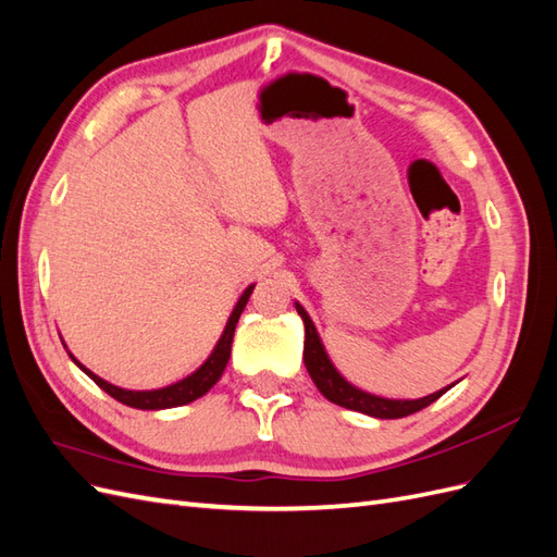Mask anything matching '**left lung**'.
<instances>
[{"label": "left lung", "mask_w": 557, "mask_h": 557, "mask_svg": "<svg viewBox=\"0 0 557 557\" xmlns=\"http://www.w3.org/2000/svg\"><path fill=\"white\" fill-rule=\"evenodd\" d=\"M295 307H297V313L301 315V320H305V330H307L305 332L307 334V342H305L307 372L313 379L318 391L323 393L330 401L339 404V407L374 416V418H404V416H411L420 409L430 407L432 401L440 399L450 387L448 385V387H444V391L432 393L423 399H385V397H376V395H369V393L360 391V387L350 385L339 372H336L334 364L330 362L327 352H325L323 344H320V336L311 323L309 313L305 311V307L297 305V301H295Z\"/></svg>", "instance_id": "1"}]
</instances>
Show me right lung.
I'll return each instance as SVG.
<instances>
[{
  "label": "right lung",
  "instance_id": "obj_1",
  "mask_svg": "<svg viewBox=\"0 0 557 557\" xmlns=\"http://www.w3.org/2000/svg\"><path fill=\"white\" fill-rule=\"evenodd\" d=\"M252 293V285H248V288L244 290V295L239 297L237 307H234L227 325L223 330V336L218 339L215 348L211 356L207 358V362L201 364L195 374H190L188 379H183L174 385H166V387H160V391H125V387H117V385H111L107 383L104 379H99L97 374H92L90 369L83 367L72 352V360L86 372L99 387H102L104 393H109L113 399H117L121 404H127V407L132 409H144V411H158V409H174V407H183V404H190L195 401L197 397L207 395L211 387L218 383V379L223 376V369L227 367V360H230V352H232V336H234V327H237L239 323V315L246 307V301Z\"/></svg>",
  "mask_w": 557,
  "mask_h": 557
}]
</instances>
